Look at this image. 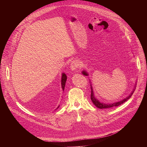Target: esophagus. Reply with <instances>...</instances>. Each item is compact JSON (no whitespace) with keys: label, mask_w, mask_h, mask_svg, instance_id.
Instances as JSON below:
<instances>
[{"label":"esophagus","mask_w":147,"mask_h":147,"mask_svg":"<svg viewBox=\"0 0 147 147\" xmlns=\"http://www.w3.org/2000/svg\"><path fill=\"white\" fill-rule=\"evenodd\" d=\"M80 67V64L78 61L74 60L71 63L70 68L72 70H76L77 68H78Z\"/></svg>","instance_id":"obj_1"}]
</instances>
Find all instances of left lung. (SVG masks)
<instances>
[{"label":"left lung","mask_w":147,"mask_h":147,"mask_svg":"<svg viewBox=\"0 0 147 147\" xmlns=\"http://www.w3.org/2000/svg\"><path fill=\"white\" fill-rule=\"evenodd\" d=\"M82 74L84 76H88V74L87 72H86L85 71H82ZM136 87V85L135 86ZM90 88H91V95H90V99L92 100V102L94 103V104L97 107L98 109H109V108H111V107H117L119 105H120L121 104H123L124 102H125L126 101L131 97V96L132 95L134 92L135 90V89H134L132 93H131L129 96H128L127 98L123 99V100L120 101L115 102V103H113V104H104L102 102H101L100 101H99V100H98L94 96V90L93 89H92V84H90Z\"/></svg>","instance_id":"1"}]
</instances>
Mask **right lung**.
I'll return each instance as SVG.
<instances>
[{
    "label": "right lung",
    "mask_w": 147,
    "mask_h": 147,
    "mask_svg": "<svg viewBox=\"0 0 147 147\" xmlns=\"http://www.w3.org/2000/svg\"><path fill=\"white\" fill-rule=\"evenodd\" d=\"M66 80H67V76L65 73H63L62 74V78H61V87H62V88H63V91L64 90ZM59 107V105L57 107V109H58Z\"/></svg>",
    "instance_id": "1"
}]
</instances>
